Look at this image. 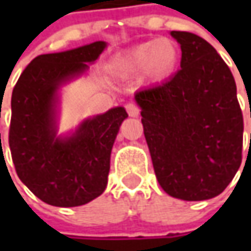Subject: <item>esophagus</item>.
<instances>
[{"label":"esophagus","mask_w":251,"mask_h":251,"mask_svg":"<svg viewBox=\"0 0 251 251\" xmlns=\"http://www.w3.org/2000/svg\"><path fill=\"white\" fill-rule=\"evenodd\" d=\"M126 109H127L128 116H131V117H138V116H140V107H138L135 103H127Z\"/></svg>","instance_id":"obj_1"}]
</instances>
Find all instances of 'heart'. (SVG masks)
Returning a JSON list of instances; mask_svg holds the SVG:
<instances>
[{
	"mask_svg": "<svg viewBox=\"0 0 251 251\" xmlns=\"http://www.w3.org/2000/svg\"><path fill=\"white\" fill-rule=\"evenodd\" d=\"M178 61V47L173 40L160 37L132 47L114 60L111 71L119 76L144 73L151 81H160L173 73Z\"/></svg>",
	"mask_w": 251,
	"mask_h": 251,
	"instance_id": "heart-1",
	"label": "heart"
}]
</instances>
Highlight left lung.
I'll return each instance as SVG.
<instances>
[{
    "mask_svg": "<svg viewBox=\"0 0 251 251\" xmlns=\"http://www.w3.org/2000/svg\"><path fill=\"white\" fill-rule=\"evenodd\" d=\"M180 70L135 93L160 187L184 201L217 197L242 163L243 116L236 83L217 50L190 32L173 30Z\"/></svg>",
    "mask_w": 251,
    "mask_h": 251,
    "instance_id": "1",
    "label": "left lung"
}]
</instances>
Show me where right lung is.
<instances>
[{
    "instance_id": "obj_1",
    "label": "right lung",
    "mask_w": 251,
    "mask_h": 251,
    "mask_svg": "<svg viewBox=\"0 0 251 251\" xmlns=\"http://www.w3.org/2000/svg\"><path fill=\"white\" fill-rule=\"evenodd\" d=\"M104 49V42H95L42 54L25 68L12 92L9 148L15 170L36 197L54 207L83 205L107 186L111 148L128 117L124 107L85 120L71 137L55 135L60 86L85 73Z\"/></svg>"
}]
</instances>
